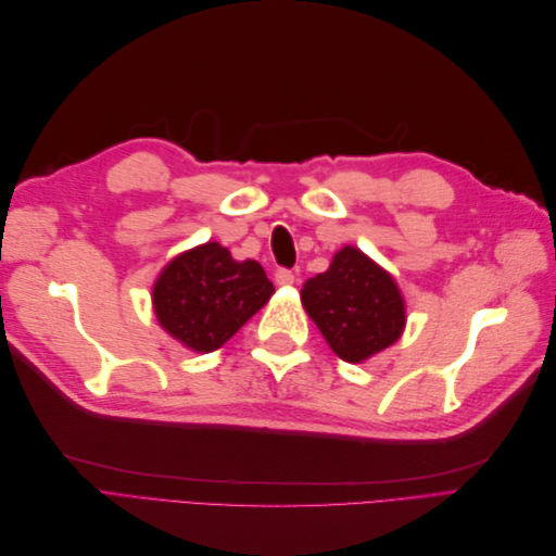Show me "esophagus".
I'll use <instances>...</instances> for the list:
<instances>
[{
  "label": "esophagus",
  "instance_id": "obj_1",
  "mask_svg": "<svg viewBox=\"0 0 556 556\" xmlns=\"http://www.w3.org/2000/svg\"><path fill=\"white\" fill-rule=\"evenodd\" d=\"M294 271H290V268H278L276 271V282L278 285H292L294 282Z\"/></svg>",
  "mask_w": 556,
  "mask_h": 556
}]
</instances>
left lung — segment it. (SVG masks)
Here are the masks:
<instances>
[{
    "label": "left lung",
    "mask_w": 556,
    "mask_h": 556,
    "mask_svg": "<svg viewBox=\"0 0 556 556\" xmlns=\"http://www.w3.org/2000/svg\"><path fill=\"white\" fill-rule=\"evenodd\" d=\"M301 304L341 359L357 364L399 341L406 327V304L394 278L345 245L325 274L306 280Z\"/></svg>",
    "instance_id": "8db88e82"
}]
</instances>
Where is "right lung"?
Listing matches in <instances>:
<instances>
[{
    "instance_id": "1",
    "label": "right lung",
    "mask_w": 556,
    "mask_h": 556,
    "mask_svg": "<svg viewBox=\"0 0 556 556\" xmlns=\"http://www.w3.org/2000/svg\"><path fill=\"white\" fill-rule=\"evenodd\" d=\"M274 294L255 260L237 262L220 243H204L164 266L153 306L157 323L194 352L225 345Z\"/></svg>"
}]
</instances>
